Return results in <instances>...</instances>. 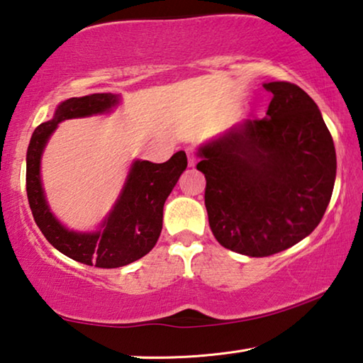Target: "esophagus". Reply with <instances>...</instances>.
<instances>
[{"instance_id": "34e87169", "label": "esophagus", "mask_w": 363, "mask_h": 363, "mask_svg": "<svg viewBox=\"0 0 363 363\" xmlns=\"http://www.w3.org/2000/svg\"><path fill=\"white\" fill-rule=\"evenodd\" d=\"M187 157H189V167H195L196 162H199V157H196V150L194 147H187L186 149Z\"/></svg>"}]
</instances>
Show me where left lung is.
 I'll use <instances>...</instances> for the list:
<instances>
[{"mask_svg":"<svg viewBox=\"0 0 363 363\" xmlns=\"http://www.w3.org/2000/svg\"><path fill=\"white\" fill-rule=\"evenodd\" d=\"M264 118L200 149L210 229L224 248L266 257L320 224L333 194L336 152L317 104L298 84H264Z\"/></svg>","mask_w":363,"mask_h":363,"instance_id":"left-lung-1","label":"left lung"}]
</instances>
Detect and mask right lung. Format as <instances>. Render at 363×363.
Returning a JSON list of instances; mask_svg holds the SVG:
<instances>
[{"mask_svg": "<svg viewBox=\"0 0 363 363\" xmlns=\"http://www.w3.org/2000/svg\"><path fill=\"white\" fill-rule=\"evenodd\" d=\"M118 97L89 94L72 97L57 107L54 118L36 128L27 150V196L36 225L60 253L86 266L121 267L140 259L155 247L163 225V205L187 168L186 152H176L168 162H136L104 230L97 233L69 232L49 211L40 179L41 152L51 133L62 120L107 112Z\"/></svg>", "mask_w": 363, "mask_h": 363, "instance_id": "obj_1", "label": "right lung"}]
</instances>
